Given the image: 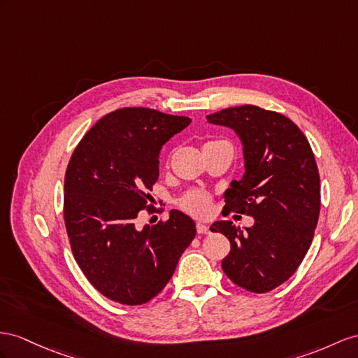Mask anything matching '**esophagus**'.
Here are the masks:
<instances>
[{"instance_id": "esophagus-1", "label": "esophagus", "mask_w": 358, "mask_h": 358, "mask_svg": "<svg viewBox=\"0 0 358 358\" xmlns=\"http://www.w3.org/2000/svg\"><path fill=\"white\" fill-rule=\"evenodd\" d=\"M196 233L201 234V236H206V234L210 233V230H208V227H207L206 224L198 222V224H196Z\"/></svg>"}]
</instances>
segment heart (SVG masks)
I'll list each match as a JSON object with an SVG mask.
<instances>
[{
	"label": "heart",
	"mask_w": 358,
	"mask_h": 358,
	"mask_svg": "<svg viewBox=\"0 0 358 358\" xmlns=\"http://www.w3.org/2000/svg\"><path fill=\"white\" fill-rule=\"evenodd\" d=\"M221 143H228V142L227 141H208L204 145V150L212 148V146L221 145ZM177 204L181 210H185L186 213L203 217V216H207L210 213V210H212V198H210V195L206 194V192H203V190H189L187 194H185L178 199Z\"/></svg>",
	"instance_id": "1"
}]
</instances>
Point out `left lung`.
<instances>
[{"instance_id": "left-lung-1", "label": "left lung", "mask_w": 358, "mask_h": 358, "mask_svg": "<svg viewBox=\"0 0 358 358\" xmlns=\"http://www.w3.org/2000/svg\"><path fill=\"white\" fill-rule=\"evenodd\" d=\"M207 121L230 127L243 143L245 173L231 181L225 210L254 217L242 230L219 221L212 231L230 241L222 260L237 286L266 293L299 268L313 241L320 212V180L313 151L296 124L257 106L228 107Z\"/></svg>"}]
</instances>
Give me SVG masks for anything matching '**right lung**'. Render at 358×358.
<instances>
[{"label":"right lung","instance_id":"add662e5","mask_svg":"<svg viewBox=\"0 0 358 358\" xmlns=\"http://www.w3.org/2000/svg\"><path fill=\"white\" fill-rule=\"evenodd\" d=\"M190 124L145 107L117 108L90 128L65 173L63 219L74 259L101 295L142 306L164 289L196 234L178 210L155 225L136 227L150 215V190L159 180V152Z\"/></svg>","mask_w":358,"mask_h":358}]
</instances>
